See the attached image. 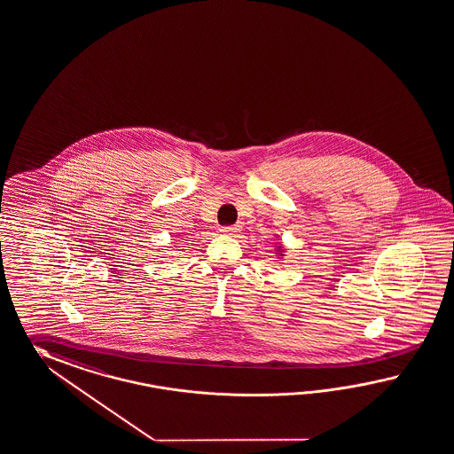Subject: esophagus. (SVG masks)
I'll return each instance as SVG.
<instances>
[{"instance_id":"obj_1","label":"esophagus","mask_w":454,"mask_h":454,"mask_svg":"<svg viewBox=\"0 0 454 454\" xmlns=\"http://www.w3.org/2000/svg\"><path fill=\"white\" fill-rule=\"evenodd\" d=\"M220 231L223 234H236V232L241 231V226H223Z\"/></svg>"}]
</instances>
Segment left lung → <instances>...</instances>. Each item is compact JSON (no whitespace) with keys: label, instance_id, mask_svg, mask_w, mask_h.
Returning a JSON list of instances; mask_svg holds the SVG:
<instances>
[{"label":"left lung","instance_id":"8db88e82","mask_svg":"<svg viewBox=\"0 0 454 454\" xmlns=\"http://www.w3.org/2000/svg\"><path fill=\"white\" fill-rule=\"evenodd\" d=\"M280 253H284V251H282V246H278V254H280ZM280 255H284V254H280Z\"/></svg>","mask_w":454,"mask_h":454}]
</instances>
